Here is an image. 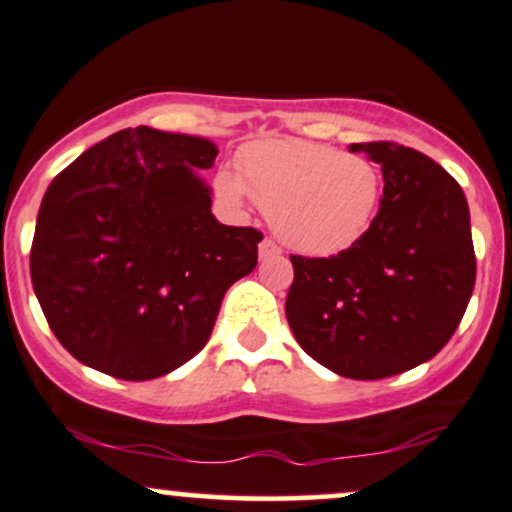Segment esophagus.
Here are the masks:
<instances>
[{
  "mask_svg": "<svg viewBox=\"0 0 512 512\" xmlns=\"http://www.w3.org/2000/svg\"><path fill=\"white\" fill-rule=\"evenodd\" d=\"M274 255H281V248L274 243V240L264 238L260 243V257H274Z\"/></svg>",
  "mask_w": 512,
  "mask_h": 512,
  "instance_id": "obj_1",
  "label": "esophagus"
}]
</instances>
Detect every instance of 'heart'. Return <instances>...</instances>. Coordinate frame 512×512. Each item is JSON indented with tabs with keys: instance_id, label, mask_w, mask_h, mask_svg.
Masks as SVG:
<instances>
[{
	"instance_id": "heart-1",
	"label": "heart",
	"mask_w": 512,
	"mask_h": 512,
	"mask_svg": "<svg viewBox=\"0 0 512 512\" xmlns=\"http://www.w3.org/2000/svg\"><path fill=\"white\" fill-rule=\"evenodd\" d=\"M223 168L216 190L228 202L255 199L276 236L303 255H337L368 231L380 199V173L368 158L305 139H269Z\"/></svg>"
}]
</instances>
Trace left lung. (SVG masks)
I'll use <instances>...</instances> for the list:
<instances>
[{
  "mask_svg": "<svg viewBox=\"0 0 512 512\" xmlns=\"http://www.w3.org/2000/svg\"><path fill=\"white\" fill-rule=\"evenodd\" d=\"M383 168L368 231L332 257L291 255L286 320L332 373L380 380L426 363L450 342L477 279L469 207L445 168L392 142L351 144Z\"/></svg>",
  "mask_w": 512,
  "mask_h": 512,
  "instance_id": "obj_1",
  "label": "left lung"
}]
</instances>
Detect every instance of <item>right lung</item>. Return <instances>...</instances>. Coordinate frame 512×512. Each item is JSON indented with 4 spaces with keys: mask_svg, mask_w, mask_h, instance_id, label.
<instances>
[{
    "mask_svg": "<svg viewBox=\"0 0 512 512\" xmlns=\"http://www.w3.org/2000/svg\"><path fill=\"white\" fill-rule=\"evenodd\" d=\"M214 142L120 129L50 182L31 279L50 330L88 368L154 380L204 349L226 291L257 264V228L223 226L197 170Z\"/></svg>",
    "mask_w": 512,
    "mask_h": 512,
    "instance_id": "add662e5",
    "label": "right lung"
}]
</instances>
